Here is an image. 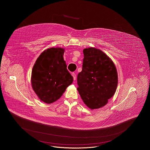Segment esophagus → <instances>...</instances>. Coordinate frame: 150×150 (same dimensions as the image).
<instances>
[{"label": "esophagus", "mask_w": 150, "mask_h": 150, "mask_svg": "<svg viewBox=\"0 0 150 150\" xmlns=\"http://www.w3.org/2000/svg\"><path fill=\"white\" fill-rule=\"evenodd\" d=\"M72 76L73 77L74 80H76V74L75 73H72Z\"/></svg>", "instance_id": "esophagus-1"}]
</instances>
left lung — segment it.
I'll return each mask as SVG.
<instances>
[{"mask_svg": "<svg viewBox=\"0 0 150 150\" xmlns=\"http://www.w3.org/2000/svg\"><path fill=\"white\" fill-rule=\"evenodd\" d=\"M82 71L78 74L77 90L91 109L105 106L114 95L118 85L116 67L103 51L95 48L83 50Z\"/></svg>", "mask_w": 150, "mask_h": 150, "instance_id": "1", "label": "left lung"}]
</instances>
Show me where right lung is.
Wrapping results in <instances>:
<instances>
[{
  "instance_id": "obj_1",
  "label": "right lung",
  "mask_w": 150,
  "mask_h": 150,
  "mask_svg": "<svg viewBox=\"0 0 150 150\" xmlns=\"http://www.w3.org/2000/svg\"><path fill=\"white\" fill-rule=\"evenodd\" d=\"M64 49L50 48L37 59L32 71V88L39 98L46 103L59 99L73 81L64 59Z\"/></svg>"
}]
</instances>
